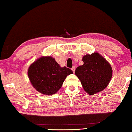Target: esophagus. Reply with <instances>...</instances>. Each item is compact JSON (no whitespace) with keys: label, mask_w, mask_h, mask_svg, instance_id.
I'll return each mask as SVG.
<instances>
[{"label":"esophagus","mask_w":132,"mask_h":132,"mask_svg":"<svg viewBox=\"0 0 132 132\" xmlns=\"http://www.w3.org/2000/svg\"><path fill=\"white\" fill-rule=\"evenodd\" d=\"M75 70H76V67L75 66H73V67L71 68V70H72V71H73V73H75Z\"/></svg>","instance_id":"1"}]
</instances>
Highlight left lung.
<instances>
[{
    "instance_id": "obj_1",
    "label": "left lung",
    "mask_w": 132,
    "mask_h": 132,
    "mask_svg": "<svg viewBox=\"0 0 132 132\" xmlns=\"http://www.w3.org/2000/svg\"><path fill=\"white\" fill-rule=\"evenodd\" d=\"M82 61L84 65L76 69L75 75L80 80L83 88L91 95L102 91L112 76L111 65L97 52L84 56Z\"/></svg>"
}]
</instances>
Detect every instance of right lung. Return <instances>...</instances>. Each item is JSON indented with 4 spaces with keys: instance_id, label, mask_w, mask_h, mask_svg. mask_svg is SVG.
I'll return each mask as SVG.
<instances>
[{
    "instance_id": "add662e5",
    "label": "right lung",
    "mask_w": 132,
    "mask_h": 132,
    "mask_svg": "<svg viewBox=\"0 0 132 132\" xmlns=\"http://www.w3.org/2000/svg\"><path fill=\"white\" fill-rule=\"evenodd\" d=\"M73 73L66 67H61L51 56H42L29 66V79L32 86L44 95L56 93L62 86L68 75Z\"/></svg>"
}]
</instances>
